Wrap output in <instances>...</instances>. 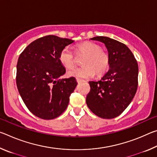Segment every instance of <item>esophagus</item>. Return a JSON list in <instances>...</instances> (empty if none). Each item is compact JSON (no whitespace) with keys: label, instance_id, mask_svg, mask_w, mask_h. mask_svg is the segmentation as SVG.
Returning a JSON list of instances; mask_svg holds the SVG:
<instances>
[{"label":"esophagus","instance_id":"esophagus-1","mask_svg":"<svg viewBox=\"0 0 157 157\" xmlns=\"http://www.w3.org/2000/svg\"><path fill=\"white\" fill-rule=\"evenodd\" d=\"M76 80H77V82H78V83H79V82H81L83 81V80H82V79H79V78H76Z\"/></svg>","mask_w":157,"mask_h":157}]
</instances>
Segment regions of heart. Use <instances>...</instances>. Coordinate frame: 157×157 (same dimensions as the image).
I'll return each mask as SVG.
<instances>
[{"mask_svg": "<svg viewBox=\"0 0 157 157\" xmlns=\"http://www.w3.org/2000/svg\"><path fill=\"white\" fill-rule=\"evenodd\" d=\"M76 56H84L82 64L83 67L68 72V75L79 79H87L95 75L102 76L107 72L110 66V57L108 52L94 42L84 41L75 47ZM59 61L66 68H73L76 64L75 57L68 47L61 50Z\"/></svg>", "mask_w": 157, "mask_h": 157, "instance_id": "obj_1", "label": "heart"}]
</instances>
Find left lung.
<instances>
[{
    "label": "left lung",
    "instance_id": "left-lung-1",
    "mask_svg": "<svg viewBox=\"0 0 157 157\" xmlns=\"http://www.w3.org/2000/svg\"><path fill=\"white\" fill-rule=\"evenodd\" d=\"M104 43L110 57V70L100 81L89 82L91 90L86 102L95 115L116 118L132 102L138 87V63L125 44L107 36L91 39Z\"/></svg>",
    "mask_w": 157,
    "mask_h": 157
}]
</instances>
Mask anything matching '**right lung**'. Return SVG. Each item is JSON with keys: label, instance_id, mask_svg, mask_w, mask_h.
Returning a JSON list of instances; mask_svg holds the SVG:
<instances>
[{"label": "right lung", "instance_id": "add662e5", "mask_svg": "<svg viewBox=\"0 0 157 157\" xmlns=\"http://www.w3.org/2000/svg\"><path fill=\"white\" fill-rule=\"evenodd\" d=\"M74 41L47 35L30 44L21 53L16 82L27 108L41 119L51 120L66 110L77 86L75 78L59 79L66 69L59 61L63 48Z\"/></svg>", "mask_w": 157, "mask_h": 157}]
</instances>
